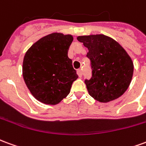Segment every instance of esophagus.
<instances>
[{
  "label": "esophagus",
  "instance_id": "34e87169",
  "mask_svg": "<svg viewBox=\"0 0 146 146\" xmlns=\"http://www.w3.org/2000/svg\"><path fill=\"white\" fill-rule=\"evenodd\" d=\"M77 74L79 77H82V70H80V69L77 70Z\"/></svg>",
  "mask_w": 146,
  "mask_h": 146
}]
</instances>
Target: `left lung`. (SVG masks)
I'll list each match as a JSON object with an SVG mask.
<instances>
[{
  "mask_svg": "<svg viewBox=\"0 0 146 146\" xmlns=\"http://www.w3.org/2000/svg\"><path fill=\"white\" fill-rule=\"evenodd\" d=\"M88 48L87 57L91 62L92 77L85 83L89 95L96 100L107 103L124 94L132 78L131 58L122 46L105 35L78 36Z\"/></svg>",
  "mask_w": 146,
  "mask_h": 146,
  "instance_id": "1",
  "label": "left lung"
}]
</instances>
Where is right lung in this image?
<instances>
[{"label": "right lung", "mask_w": 146, "mask_h": 146, "mask_svg": "<svg viewBox=\"0 0 146 146\" xmlns=\"http://www.w3.org/2000/svg\"><path fill=\"white\" fill-rule=\"evenodd\" d=\"M72 41V35L54 33L39 39L25 53L23 78L32 95L42 104H59L78 78L68 56Z\"/></svg>", "instance_id": "add662e5"}]
</instances>
